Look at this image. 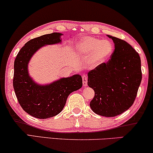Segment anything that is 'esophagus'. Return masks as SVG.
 I'll return each mask as SVG.
<instances>
[{
    "instance_id": "1",
    "label": "esophagus",
    "mask_w": 153,
    "mask_h": 153,
    "mask_svg": "<svg viewBox=\"0 0 153 153\" xmlns=\"http://www.w3.org/2000/svg\"><path fill=\"white\" fill-rule=\"evenodd\" d=\"M82 85L84 87L87 86V76L86 75H84L82 76Z\"/></svg>"
}]
</instances>
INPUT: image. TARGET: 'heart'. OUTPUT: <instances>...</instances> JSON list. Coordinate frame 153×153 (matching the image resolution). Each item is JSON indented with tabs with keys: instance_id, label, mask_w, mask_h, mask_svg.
I'll return each instance as SVG.
<instances>
[{
	"instance_id": "heart-1",
	"label": "heart",
	"mask_w": 153,
	"mask_h": 153,
	"mask_svg": "<svg viewBox=\"0 0 153 153\" xmlns=\"http://www.w3.org/2000/svg\"><path fill=\"white\" fill-rule=\"evenodd\" d=\"M113 47L107 40L93 36H84L77 41L76 51L82 57H89L90 65L97 66L104 63L112 53Z\"/></svg>"
}]
</instances>
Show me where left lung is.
I'll list each match as a JSON object with an SVG mask.
<instances>
[{"instance_id": "obj_1", "label": "left lung", "mask_w": 153, "mask_h": 153, "mask_svg": "<svg viewBox=\"0 0 153 153\" xmlns=\"http://www.w3.org/2000/svg\"><path fill=\"white\" fill-rule=\"evenodd\" d=\"M113 40L114 51L106 63L88 73L87 85L95 91L90 107L94 113L116 117L132 106L140 86L142 74L139 53L126 41Z\"/></svg>"}]
</instances>
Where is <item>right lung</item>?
<instances>
[{
    "instance_id": "obj_1",
    "label": "right lung",
    "mask_w": 153,
    "mask_h": 153,
    "mask_svg": "<svg viewBox=\"0 0 153 153\" xmlns=\"http://www.w3.org/2000/svg\"><path fill=\"white\" fill-rule=\"evenodd\" d=\"M62 35L53 33L33 39L21 48L15 59L13 87L16 98L23 110L37 119H48L59 114L69 94L82 86L78 74L47 85L35 82L29 75L28 64L34 53L46 45L62 43Z\"/></svg>"
}]
</instances>
